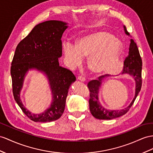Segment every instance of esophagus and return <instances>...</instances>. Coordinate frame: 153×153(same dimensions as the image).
I'll return each mask as SVG.
<instances>
[{
    "mask_svg": "<svg viewBox=\"0 0 153 153\" xmlns=\"http://www.w3.org/2000/svg\"><path fill=\"white\" fill-rule=\"evenodd\" d=\"M77 79H79V81H85V77L81 76H79V77H78Z\"/></svg>",
    "mask_w": 153,
    "mask_h": 153,
    "instance_id": "obj_1",
    "label": "esophagus"
}]
</instances>
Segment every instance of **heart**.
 I'll use <instances>...</instances> for the list:
<instances>
[{"instance_id":"1","label":"heart","mask_w":153,"mask_h":153,"mask_svg":"<svg viewBox=\"0 0 153 153\" xmlns=\"http://www.w3.org/2000/svg\"><path fill=\"white\" fill-rule=\"evenodd\" d=\"M121 43L109 33L96 32L79 39L76 46L65 43L63 50L70 68H76L82 63V58H88V69L94 73L114 74L121 70L119 61Z\"/></svg>"}]
</instances>
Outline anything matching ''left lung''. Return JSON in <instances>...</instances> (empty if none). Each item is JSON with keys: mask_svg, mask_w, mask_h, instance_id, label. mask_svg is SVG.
<instances>
[{"mask_svg": "<svg viewBox=\"0 0 153 153\" xmlns=\"http://www.w3.org/2000/svg\"><path fill=\"white\" fill-rule=\"evenodd\" d=\"M125 32L128 36L129 33L127 32L126 27L124 26ZM129 52L128 56L125 58L123 62V68L122 74H128L134 77L136 81L135 96L131 104L124 109L117 111H111L105 108L100 103L98 93L100 85L102 82L103 78L108 74L100 76L97 80H92L88 82V88L90 91L89 107L91 114L94 117L100 120H112L118 117L126 114L129 109L132 107L134 101L140 92L142 87V61L140 55L139 50L136 42L133 39H131L130 46H129Z\"/></svg>", "mask_w": 153, "mask_h": 153, "instance_id": "obj_1", "label": "left lung"}]
</instances>
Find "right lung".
I'll return each instance as SVG.
<instances>
[{
    "label": "right lung",
    "mask_w": 153,
    "mask_h": 153,
    "mask_svg": "<svg viewBox=\"0 0 153 153\" xmlns=\"http://www.w3.org/2000/svg\"><path fill=\"white\" fill-rule=\"evenodd\" d=\"M66 23L48 21L36 25L19 43L11 62V76L15 100L22 112L36 122H50L63 114L70 86L76 78L70 70L59 66L62 56L61 37L67 28ZM36 69L48 77L53 95L50 108L39 115L32 114L24 107L20 92L27 72Z\"/></svg>",
    "instance_id": "1"
}]
</instances>
